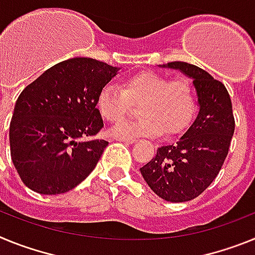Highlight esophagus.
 <instances>
[{
  "label": "esophagus",
  "mask_w": 255,
  "mask_h": 255,
  "mask_svg": "<svg viewBox=\"0 0 255 255\" xmlns=\"http://www.w3.org/2000/svg\"><path fill=\"white\" fill-rule=\"evenodd\" d=\"M117 141H124V143H128V144H132L136 141V139L134 138H116Z\"/></svg>",
  "instance_id": "esophagus-1"
}]
</instances>
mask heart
<instances>
[{
  "instance_id": "1",
  "label": "heart",
  "mask_w": 255,
  "mask_h": 255,
  "mask_svg": "<svg viewBox=\"0 0 255 255\" xmlns=\"http://www.w3.org/2000/svg\"><path fill=\"white\" fill-rule=\"evenodd\" d=\"M131 102L139 103L141 116L126 120L111 129L115 138L173 136L182 132L197 111V96L186 79H173L152 70L139 71L124 79V89L116 84L103 85L97 94V111L108 123L120 121Z\"/></svg>"
}]
</instances>
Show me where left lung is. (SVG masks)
I'll return each mask as SVG.
<instances>
[{
	"mask_svg": "<svg viewBox=\"0 0 255 255\" xmlns=\"http://www.w3.org/2000/svg\"><path fill=\"white\" fill-rule=\"evenodd\" d=\"M159 67L179 70L193 80L199 111L181 138L158 148L140 172L159 198L181 203L202 194L216 179L229 153L235 120L227 89L203 69L181 61Z\"/></svg>",
	"mask_w": 255,
	"mask_h": 255,
	"instance_id": "1",
	"label": "left lung"
}]
</instances>
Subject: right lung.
Wrapping results in <instances>:
<instances>
[{
  "label": "right lung",
  "mask_w": 255,
  "mask_h": 255,
  "mask_svg": "<svg viewBox=\"0 0 255 255\" xmlns=\"http://www.w3.org/2000/svg\"><path fill=\"white\" fill-rule=\"evenodd\" d=\"M119 70L94 58H70L49 67L20 93L10 124V152L30 190L62 194L94 170L108 145L91 139L103 128L97 94Z\"/></svg>",
  "instance_id": "right-lung-1"
}]
</instances>
